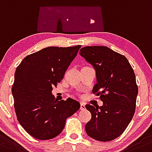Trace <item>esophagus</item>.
Masks as SVG:
<instances>
[{"label":"esophagus","mask_w":152,"mask_h":152,"mask_svg":"<svg viewBox=\"0 0 152 152\" xmlns=\"http://www.w3.org/2000/svg\"><path fill=\"white\" fill-rule=\"evenodd\" d=\"M86 109V104L83 103V102H81L80 103V110H83Z\"/></svg>","instance_id":"obj_1"}]
</instances>
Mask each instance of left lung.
I'll use <instances>...</instances> for the list:
<instances>
[{
  "instance_id": "1",
  "label": "left lung",
  "mask_w": 152,
  "mask_h": 152,
  "mask_svg": "<svg viewBox=\"0 0 152 152\" xmlns=\"http://www.w3.org/2000/svg\"><path fill=\"white\" fill-rule=\"evenodd\" d=\"M80 55L91 64L97 83L92 92L100 96L102 106L86 104L91 118L86 125L88 136L109 142L124 132L136 110L138 86L133 69L125 56L104 46H86Z\"/></svg>"
}]
</instances>
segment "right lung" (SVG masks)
<instances>
[{
	"mask_svg": "<svg viewBox=\"0 0 152 152\" xmlns=\"http://www.w3.org/2000/svg\"><path fill=\"white\" fill-rule=\"evenodd\" d=\"M80 48H45L26 56L16 67L12 86L15 111L20 125L32 137H56L66 119L80 107L73 98L57 101L51 94Z\"/></svg>",
	"mask_w": 152,
	"mask_h": 152,
	"instance_id": "obj_1",
	"label": "right lung"
}]
</instances>
